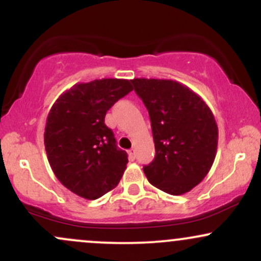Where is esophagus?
Returning a JSON list of instances; mask_svg holds the SVG:
<instances>
[{"label": "esophagus", "mask_w": 261, "mask_h": 261, "mask_svg": "<svg viewBox=\"0 0 261 261\" xmlns=\"http://www.w3.org/2000/svg\"><path fill=\"white\" fill-rule=\"evenodd\" d=\"M128 157H130L131 161H134L135 158H136V152H135V149H130V151H128Z\"/></svg>", "instance_id": "34e87169"}]
</instances>
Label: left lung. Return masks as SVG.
<instances>
[{
  "instance_id": "8db88e82",
  "label": "left lung",
  "mask_w": 261,
  "mask_h": 261,
  "mask_svg": "<svg viewBox=\"0 0 261 261\" xmlns=\"http://www.w3.org/2000/svg\"><path fill=\"white\" fill-rule=\"evenodd\" d=\"M135 92L147 108L155 157L143 172L170 195H182L207 175L217 152L218 127L207 104L173 80L134 79Z\"/></svg>"
}]
</instances>
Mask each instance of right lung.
Masks as SVG:
<instances>
[{
  "mask_svg": "<svg viewBox=\"0 0 261 261\" xmlns=\"http://www.w3.org/2000/svg\"><path fill=\"white\" fill-rule=\"evenodd\" d=\"M133 89L130 81L120 79L77 83L50 109L44 133L47 161L60 182L83 199L109 193L126 169V152L116 147L104 119Z\"/></svg>",
  "mask_w": 261,
  "mask_h": 261,
  "instance_id": "add662e5",
  "label": "right lung"
}]
</instances>
